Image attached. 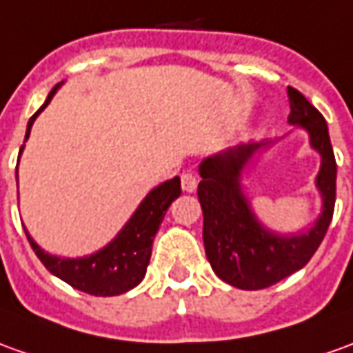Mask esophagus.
<instances>
[{"label":"esophagus","instance_id":"1","mask_svg":"<svg viewBox=\"0 0 353 353\" xmlns=\"http://www.w3.org/2000/svg\"><path fill=\"white\" fill-rule=\"evenodd\" d=\"M196 183H199V179H196L195 174H191V172H187L181 176V189L187 191V193H193L196 189Z\"/></svg>","mask_w":353,"mask_h":353}]
</instances>
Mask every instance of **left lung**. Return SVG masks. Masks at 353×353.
<instances>
[{
	"instance_id": "8db88e82",
	"label": "left lung",
	"mask_w": 353,
	"mask_h": 353,
	"mask_svg": "<svg viewBox=\"0 0 353 353\" xmlns=\"http://www.w3.org/2000/svg\"><path fill=\"white\" fill-rule=\"evenodd\" d=\"M292 125L303 127L311 146L321 154L317 187L323 212L305 234L278 236L263 226L241 191V170L268 141L247 143L205 158L199 166L196 189L203 208V241L212 270L230 286L263 290L303 268L315 255L334 212L336 160L323 114L299 90L288 86Z\"/></svg>"
}]
</instances>
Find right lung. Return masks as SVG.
<instances>
[{
    "label": "right lung",
    "instance_id": "add662e5",
    "mask_svg": "<svg viewBox=\"0 0 353 353\" xmlns=\"http://www.w3.org/2000/svg\"><path fill=\"white\" fill-rule=\"evenodd\" d=\"M59 85L52 88L44 106L30 117V121L26 125V139H28L34 119L50 104V100L56 94ZM21 152H23V146H21ZM21 152H19V157H21ZM179 195H181L179 177H174L170 181H164L162 185L154 187L145 196V201L139 205L135 214L123 226V230L117 234L116 239L88 257L59 259L48 255L38 247V243H34V239L28 236L26 230L25 234L36 257L42 261V265L54 276L61 278L69 286L77 288L85 294H90V296H119V294L129 292L131 288H135L145 278L146 267H148V261L152 255V241H154L158 228L164 220L168 207Z\"/></svg>",
    "mask_w": 353,
    "mask_h": 353
}]
</instances>
